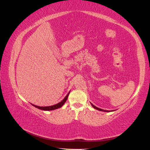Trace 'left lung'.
I'll return each mask as SVG.
<instances>
[{
	"label": "left lung",
	"instance_id": "left-lung-1",
	"mask_svg": "<svg viewBox=\"0 0 150 150\" xmlns=\"http://www.w3.org/2000/svg\"><path fill=\"white\" fill-rule=\"evenodd\" d=\"M91 106H92V107L93 108H94L95 109H96V110H99V111H106V112H110V111H115V110H111V111H110V110H103V109H100V108H97V107H96V106H95L93 104H91Z\"/></svg>",
	"mask_w": 150,
	"mask_h": 150
}]
</instances>
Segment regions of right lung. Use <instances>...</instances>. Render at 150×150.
Instances as JSON below:
<instances>
[{
  "instance_id": "add662e5",
  "label": "right lung",
  "mask_w": 150,
  "mask_h": 150,
  "mask_svg": "<svg viewBox=\"0 0 150 150\" xmlns=\"http://www.w3.org/2000/svg\"><path fill=\"white\" fill-rule=\"evenodd\" d=\"M70 93V91L69 92V93H68V95H66V96L64 97V98L60 102V103H59L58 104H56L55 105H53V106H44V107H42V106H36V105H34V104H32L33 106H35L37 108H39V109L41 110H44V111H51V110H56V109H58V108H61L64 104L66 103V101L67 100V99H68V95Z\"/></svg>"
}]
</instances>
